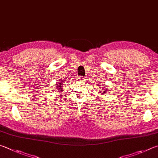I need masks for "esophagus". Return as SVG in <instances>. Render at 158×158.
Returning <instances> with one entry per match:
<instances>
[{
    "label": "esophagus",
    "instance_id": "obj_1",
    "mask_svg": "<svg viewBox=\"0 0 158 158\" xmlns=\"http://www.w3.org/2000/svg\"><path fill=\"white\" fill-rule=\"evenodd\" d=\"M85 77H83V76H79V77H78V79L79 80V81H84L85 80Z\"/></svg>",
    "mask_w": 158,
    "mask_h": 158
}]
</instances>
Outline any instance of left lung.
Wrapping results in <instances>:
<instances>
[{
    "instance_id": "8db88e82",
    "label": "left lung",
    "mask_w": 158,
    "mask_h": 158,
    "mask_svg": "<svg viewBox=\"0 0 158 158\" xmlns=\"http://www.w3.org/2000/svg\"><path fill=\"white\" fill-rule=\"evenodd\" d=\"M101 84H102V83H101ZM104 88H102V89H103V90H104V92H105V93H107V89H106V90H104ZM102 93V94H104V93Z\"/></svg>"
}]
</instances>
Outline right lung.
I'll return each instance as SVG.
<instances>
[{
    "instance_id": "right-lung-1",
    "label": "right lung",
    "mask_w": 158,
    "mask_h": 158,
    "mask_svg": "<svg viewBox=\"0 0 158 158\" xmlns=\"http://www.w3.org/2000/svg\"><path fill=\"white\" fill-rule=\"evenodd\" d=\"M58 85V84H57ZM59 85H61V86H57L56 88H57V89H58L59 90H62V84H60Z\"/></svg>"
}]
</instances>
